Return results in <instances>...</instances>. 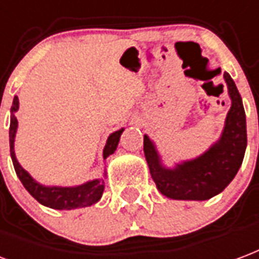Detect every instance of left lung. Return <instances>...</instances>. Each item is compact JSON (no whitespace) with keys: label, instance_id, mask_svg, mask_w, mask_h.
<instances>
[{"label":"left lung","instance_id":"8db88e82","mask_svg":"<svg viewBox=\"0 0 259 259\" xmlns=\"http://www.w3.org/2000/svg\"><path fill=\"white\" fill-rule=\"evenodd\" d=\"M232 105L217 143L191 160L164 167L154 141L144 136V154L159 192L176 200H207L227 188L242 166L247 147L246 114L235 82L225 72Z\"/></svg>","mask_w":259,"mask_h":259}]
</instances>
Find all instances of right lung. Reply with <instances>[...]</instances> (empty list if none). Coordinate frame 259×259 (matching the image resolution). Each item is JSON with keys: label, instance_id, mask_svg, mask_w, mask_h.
Segmentation results:
<instances>
[{"label": "right lung", "instance_id": "1", "mask_svg": "<svg viewBox=\"0 0 259 259\" xmlns=\"http://www.w3.org/2000/svg\"><path fill=\"white\" fill-rule=\"evenodd\" d=\"M19 110V99L15 96L12 107H11V126H9V147H11V158H12L13 167L16 171L17 177L22 181L24 188L32 198L37 199L38 202L47 206V207L56 208V210H72V208L88 207L100 200L103 191H104L105 181L104 178L100 180H92L82 185L76 187H45L42 184L37 183L30 174L20 166L15 155V136L17 130L16 111ZM124 129H119L111 133L107 144L103 151V158L107 159L110 155L115 152L118 147L120 135ZM107 173H104V176Z\"/></svg>", "mask_w": 259, "mask_h": 259}]
</instances>
